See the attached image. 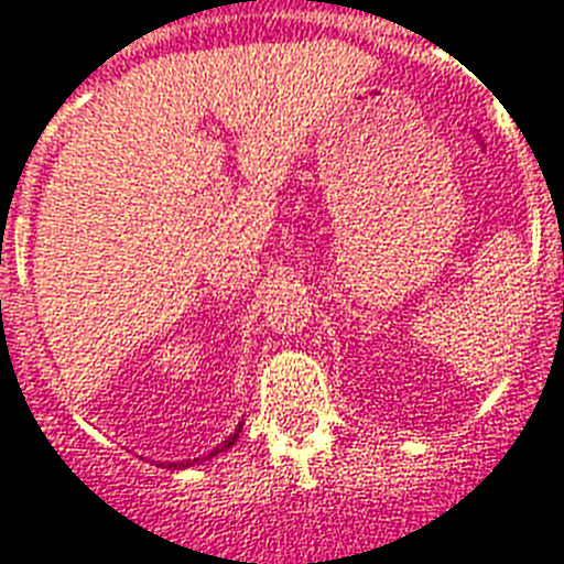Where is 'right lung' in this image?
Wrapping results in <instances>:
<instances>
[{"mask_svg": "<svg viewBox=\"0 0 564 564\" xmlns=\"http://www.w3.org/2000/svg\"><path fill=\"white\" fill-rule=\"evenodd\" d=\"M239 432H242V423H239L237 430H234V435H228V441H223L220 446H217V449H212L208 452V455H203V457H197V460H186V463H166V468H188V466H194V463H203V460H212V457H217L220 455V452H226V449H231L234 443H237V437H239Z\"/></svg>", "mask_w": 564, "mask_h": 564, "instance_id": "add662e5", "label": "right lung"}]
</instances>
